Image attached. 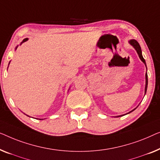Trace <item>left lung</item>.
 Listing matches in <instances>:
<instances>
[{"label":"left lung","mask_w":160,"mask_h":160,"mask_svg":"<svg viewBox=\"0 0 160 160\" xmlns=\"http://www.w3.org/2000/svg\"><path fill=\"white\" fill-rule=\"evenodd\" d=\"M129 42H130V44L131 45V46H133V48L136 49V51H137V53H138V57H139V58H140V59L142 61V62L144 63V64L146 65V62H145V59L144 58H143V56H142V51H141V46H140V45H139V43L138 42V41H136V40H134V39H132V40H130V41H129ZM146 67H147V65H146ZM147 85H148V75H147V72L146 73V85H145V94H146V93H147ZM136 107V108H137ZM136 108H135V109H133V110H132L131 112H132V111H134L135 109H136ZM130 112L129 113H130V112ZM122 116H123V115H120V116H117V117H115V118H119V117H122Z\"/></svg>","instance_id":"1"}]
</instances>
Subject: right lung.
I'll return each mask as SVG.
<instances>
[{"mask_svg":"<svg viewBox=\"0 0 160 160\" xmlns=\"http://www.w3.org/2000/svg\"><path fill=\"white\" fill-rule=\"evenodd\" d=\"M28 40V38H25V39H24L23 40H22V42H21V44H20V45H22V43H23V42H25V41H27V40ZM17 48H16V49H17Z\"/></svg>","mask_w":160,"mask_h":160,"instance_id":"obj_1","label":"right lung"}]
</instances>
